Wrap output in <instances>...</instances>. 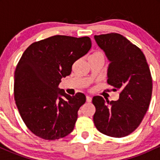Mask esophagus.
Masks as SVG:
<instances>
[{
	"mask_svg": "<svg viewBox=\"0 0 160 160\" xmlns=\"http://www.w3.org/2000/svg\"><path fill=\"white\" fill-rule=\"evenodd\" d=\"M92 102V98L89 96H86V102Z\"/></svg>",
	"mask_w": 160,
	"mask_h": 160,
	"instance_id": "obj_1",
	"label": "esophagus"
}]
</instances>
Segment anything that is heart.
Masks as SVG:
<instances>
[{"instance_id": "b5f03b06", "label": "heart", "mask_w": 160, "mask_h": 160, "mask_svg": "<svg viewBox=\"0 0 160 160\" xmlns=\"http://www.w3.org/2000/svg\"><path fill=\"white\" fill-rule=\"evenodd\" d=\"M91 57H99V58H104V54L102 52H96L93 53Z\"/></svg>"}]
</instances>
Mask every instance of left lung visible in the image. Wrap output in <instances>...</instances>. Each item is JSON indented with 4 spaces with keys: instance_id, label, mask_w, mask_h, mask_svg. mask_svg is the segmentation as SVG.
<instances>
[{
    "instance_id": "left-lung-1",
    "label": "left lung",
    "mask_w": 160,
    "mask_h": 160,
    "mask_svg": "<svg viewBox=\"0 0 160 160\" xmlns=\"http://www.w3.org/2000/svg\"><path fill=\"white\" fill-rule=\"evenodd\" d=\"M94 38L111 62L108 83L120 92L117 101L93 97V121L104 135L125 137L138 127L149 108L153 88L149 66L142 51L121 34L110 33Z\"/></svg>"
}]
</instances>
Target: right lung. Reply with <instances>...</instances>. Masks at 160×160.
Listing matches in <instances>:
<instances>
[{
  "instance_id": "right-lung-1",
  "label": "right lung",
  "mask_w": 160,
  "mask_h": 160,
  "mask_svg": "<svg viewBox=\"0 0 160 160\" xmlns=\"http://www.w3.org/2000/svg\"><path fill=\"white\" fill-rule=\"evenodd\" d=\"M91 47L89 37L56 35L34 42L23 52L14 75V98L24 122L37 136L52 141L73 131L86 96H71L58 86Z\"/></svg>"
}]
</instances>
